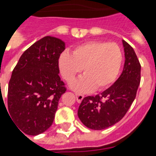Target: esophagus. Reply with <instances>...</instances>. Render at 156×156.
I'll list each match as a JSON object with an SVG mask.
<instances>
[{
	"instance_id": "esophagus-1",
	"label": "esophagus",
	"mask_w": 156,
	"mask_h": 156,
	"mask_svg": "<svg viewBox=\"0 0 156 156\" xmlns=\"http://www.w3.org/2000/svg\"><path fill=\"white\" fill-rule=\"evenodd\" d=\"M75 96H76V100H77V101H78V103H81V102H82V101L83 100V98H84V96H83V95H82V94L76 93Z\"/></svg>"
}]
</instances>
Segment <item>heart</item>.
Returning a JSON list of instances; mask_svg holds the SVG:
<instances>
[{"mask_svg": "<svg viewBox=\"0 0 156 156\" xmlns=\"http://www.w3.org/2000/svg\"><path fill=\"white\" fill-rule=\"evenodd\" d=\"M123 62V53L116 43L91 41L82 44L72 54L64 52L59 58L63 78L70 83L83 70L84 75L70 87L78 92L101 90L117 78Z\"/></svg>", "mask_w": 156, "mask_h": 156, "instance_id": "obj_1", "label": "heart"}]
</instances>
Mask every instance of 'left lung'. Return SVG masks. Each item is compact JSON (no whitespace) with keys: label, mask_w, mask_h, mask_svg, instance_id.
Wrapping results in <instances>:
<instances>
[{"label":"left lung","mask_w":156,"mask_h":156,"mask_svg":"<svg viewBox=\"0 0 156 156\" xmlns=\"http://www.w3.org/2000/svg\"><path fill=\"white\" fill-rule=\"evenodd\" d=\"M123 42L125 61L123 72L112 86L95 97L83 98L78 110L88 128L102 130L120 121L135 100L141 81V65L133 48Z\"/></svg>","instance_id":"1"}]
</instances>
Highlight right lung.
Instances as JSON below:
<instances>
[{"label":"right lung","mask_w":156,"mask_h":156,"mask_svg":"<svg viewBox=\"0 0 156 156\" xmlns=\"http://www.w3.org/2000/svg\"><path fill=\"white\" fill-rule=\"evenodd\" d=\"M65 49L62 40L44 37L23 53L12 72L7 112L27 135L42 133L54 121L59 98L66 91L59 76V58Z\"/></svg>","instance_id":"1"}]
</instances>
